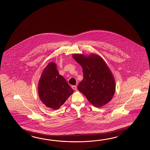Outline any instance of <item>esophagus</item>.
<instances>
[{"label":"esophagus","instance_id":"1","mask_svg":"<svg viewBox=\"0 0 150 150\" xmlns=\"http://www.w3.org/2000/svg\"><path fill=\"white\" fill-rule=\"evenodd\" d=\"M72 89H74V90H76V85H74V86H72Z\"/></svg>","mask_w":150,"mask_h":150}]
</instances>
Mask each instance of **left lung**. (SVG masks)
<instances>
[{"label":"left lung","instance_id":"1","mask_svg":"<svg viewBox=\"0 0 150 150\" xmlns=\"http://www.w3.org/2000/svg\"><path fill=\"white\" fill-rule=\"evenodd\" d=\"M72 57L83 68V78L78 90L95 107L108 103L115 93V81L105 62L96 54H74Z\"/></svg>","mask_w":150,"mask_h":150}]
</instances>
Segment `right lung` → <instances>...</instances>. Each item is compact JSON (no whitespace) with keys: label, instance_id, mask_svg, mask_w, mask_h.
<instances>
[{"label":"right lung","instance_id":"1","mask_svg":"<svg viewBox=\"0 0 150 150\" xmlns=\"http://www.w3.org/2000/svg\"><path fill=\"white\" fill-rule=\"evenodd\" d=\"M38 96L48 108L56 110L63 105L74 93L63 76H61L54 62L48 64L38 81Z\"/></svg>","mask_w":150,"mask_h":150}]
</instances>
